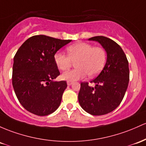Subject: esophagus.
Listing matches in <instances>:
<instances>
[{
  "mask_svg": "<svg viewBox=\"0 0 146 146\" xmlns=\"http://www.w3.org/2000/svg\"><path fill=\"white\" fill-rule=\"evenodd\" d=\"M72 84H73V82L67 81V84H68V86H70V85H71Z\"/></svg>",
  "mask_w": 146,
  "mask_h": 146,
  "instance_id": "esophagus-1",
  "label": "esophagus"
}]
</instances>
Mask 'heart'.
Here are the masks:
<instances>
[{"instance_id": "obj_1", "label": "heart", "mask_w": 146, "mask_h": 146, "mask_svg": "<svg viewBox=\"0 0 146 146\" xmlns=\"http://www.w3.org/2000/svg\"><path fill=\"white\" fill-rule=\"evenodd\" d=\"M68 55L61 52L54 55V61L59 69L65 71L75 64L76 69L64 73V80L75 82L84 79L88 75L90 78L97 76L105 66L107 52L102 47L87 43L79 42L66 48Z\"/></svg>"}]
</instances>
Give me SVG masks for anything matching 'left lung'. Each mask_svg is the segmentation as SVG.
<instances>
[{"mask_svg": "<svg viewBox=\"0 0 146 146\" xmlns=\"http://www.w3.org/2000/svg\"><path fill=\"white\" fill-rule=\"evenodd\" d=\"M89 40L100 43L107 52L105 67L90 82L80 84L78 100L82 108L94 116L107 114L121 104L127 89L129 78V64L125 54L117 43L103 36Z\"/></svg>", "mask_w": 146, "mask_h": 146, "instance_id": "left-lung-1", "label": "left lung"}]
</instances>
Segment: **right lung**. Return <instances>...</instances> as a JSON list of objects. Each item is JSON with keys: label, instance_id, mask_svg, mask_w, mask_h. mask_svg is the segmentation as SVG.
Segmentation results:
<instances>
[{"label": "right lung", "instance_id": "obj_1", "mask_svg": "<svg viewBox=\"0 0 146 146\" xmlns=\"http://www.w3.org/2000/svg\"><path fill=\"white\" fill-rule=\"evenodd\" d=\"M70 41L35 35L17 50L14 57L12 85L19 102L27 111L47 116L60 106L67 83L53 81L60 75L54 55Z\"/></svg>", "mask_w": 146, "mask_h": 146}]
</instances>
